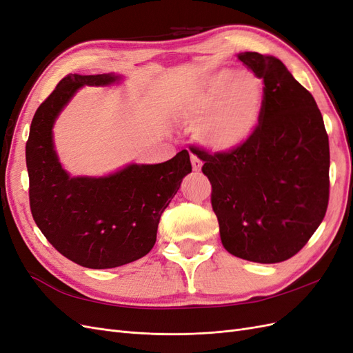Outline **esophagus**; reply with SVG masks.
<instances>
[{
  "label": "esophagus",
  "mask_w": 353,
  "mask_h": 353,
  "mask_svg": "<svg viewBox=\"0 0 353 353\" xmlns=\"http://www.w3.org/2000/svg\"><path fill=\"white\" fill-rule=\"evenodd\" d=\"M191 165H193L194 172H200L201 170V160L197 156H191Z\"/></svg>",
  "instance_id": "obj_1"
}]
</instances>
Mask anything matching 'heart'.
I'll use <instances>...</instances> for the list:
<instances>
[{"instance_id":"heart-1","label":"heart","mask_w":353,"mask_h":353,"mask_svg":"<svg viewBox=\"0 0 353 353\" xmlns=\"http://www.w3.org/2000/svg\"><path fill=\"white\" fill-rule=\"evenodd\" d=\"M263 85L250 72L210 73L179 100V112L194 122L196 141L213 153H231L248 144L263 113Z\"/></svg>"}]
</instances>
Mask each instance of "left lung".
Masks as SVG:
<instances>
[{
    "mask_svg": "<svg viewBox=\"0 0 353 353\" xmlns=\"http://www.w3.org/2000/svg\"><path fill=\"white\" fill-rule=\"evenodd\" d=\"M263 79V113L248 144L231 153L197 152L212 184L221 241L237 258L290 259L323 222L328 206L330 147L312 94L274 56L237 54Z\"/></svg>",
    "mask_w": 353,
    "mask_h": 353,
    "instance_id": "left-lung-1",
    "label": "left lung"
}]
</instances>
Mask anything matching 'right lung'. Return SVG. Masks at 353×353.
<instances>
[{"label": "right lung", "instance_id": "1", "mask_svg": "<svg viewBox=\"0 0 353 353\" xmlns=\"http://www.w3.org/2000/svg\"><path fill=\"white\" fill-rule=\"evenodd\" d=\"M123 74H68L42 103L26 143L30 210L63 256L91 270H109L153 249L160 216L191 172L190 154L163 163H128L108 175L72 176L54 144L60 113L83 87H110Z\"/></svg>", "mask_w": 353, "mask_h": 353}]
</instances>
